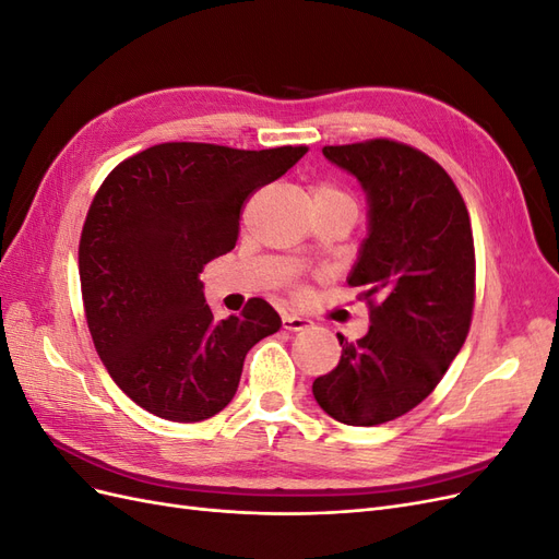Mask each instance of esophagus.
<instances>
[{
	"mask_svg": "<svg viewBox=\"0 0 559 559\" xmlns=\"http://www.w3.org/2000/svg\"><path fill=\"white\" fill-rule=\"evenodd\" d=\"M282 326L286 331H302V329H310L312 321L302 314H294V312H284L282 314Z\"/></svg>",
	"mask_w": 559,
	"mask_h": 559,
	"instance_id": "1",
	"label": "esophagus"
}]
</instances>
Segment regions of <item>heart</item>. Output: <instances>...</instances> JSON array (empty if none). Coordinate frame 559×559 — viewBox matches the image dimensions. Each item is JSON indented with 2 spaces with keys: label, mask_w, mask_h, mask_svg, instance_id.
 I'll list each match as a JSON object with an SVG mask.
<instances>
[{
  "label": "heart",
  "mask_w": 559,
  "mask_h": 559,
  "mask_svg": "<svg viewBox=\"0 0 559 559\" xmlns=\"http://www.w3.org/2000/svg\"><path fill=\"white\" fill-rule=\"evenodd\" d=\"M312 200L314 205H321V202H335V205H349L357 210V205H354V200L349 193H345L343 189H337L335 183H317L314 191H312Z\"/></svg>",
  "instance_id": "1"
}]
</instances>
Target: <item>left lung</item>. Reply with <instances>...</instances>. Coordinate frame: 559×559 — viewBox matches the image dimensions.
Wrapping results in <instances>:
<instances>
[{"label":"left lung","instance_id":"obj_1","mask_svg":"<svg viewBox=\"0 0 559 559\" xmlns=\"http://www.w3.org/2000/svg\"><path fill=\"white\" fill-rule=\"evenodd\" d=\"M361 183L368 233L347 282L370 302V329L343 335L341 361L312 382L321 411L376 427L425 401L460 354L471 326L476 257L464 200L441 165L389 140L324 146Z\"/></svg>","mask_w":559,"mask_h":559}]
</instances>
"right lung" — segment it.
Masks as SVG:
<instances>
[{
	"label": "right lung",
	"mask_w": 559,
	"mask_h": 559,
	"mask_svg": "<svg viewBox=\"0 0 559 559\" xmlns=\"http://www.w3.org/2000/svg\"><path fill=\"white\" fill-rule=\"evenodd\" d=\"M306 154L167 142L99 186L79 245L83 308L99 359L140 408L170 421L222 413L247 352L280 331L263 298L214 319L200 273L235 247L242 202Z\"/></svg>",
	"instance_id": "obj_1"
}]
</instances>
